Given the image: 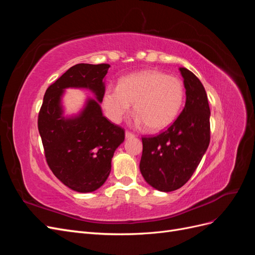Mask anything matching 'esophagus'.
Returning <instances> with one entry per match:
<instances>
[{"mask_svg": "<svg viewBox=\"0 0 255 255\" xmlns=\"http://www.w3.org/2000/svg\"><path fill=\"white\" fill-rule=\"evenodd\" d=\"M134 137H135V135L133 133H130V132H128V130H127V132H126L127 139H129V138H134Z\"/></svg>", "mask_w": 255, "mask_h": 255, "instance_id": "1", "label": "esophagus"}]
</instances>
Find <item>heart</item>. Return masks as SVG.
Returning a JSON list of instances; mask_svg holds the SVG:
<instances>
[{
	"instance_id": "b5f03b06",
	"label": "heart",
	"mask_w": 255,
	"mask_h": 255,
	"mask_svg": "<svg viewBox=\"0 0 255 255\" xmlns=\"http://www.w3.org/2000/svg\"><path fill=\"white\" fill-rule=\"evenodd\" d=\"M185 102L183 82L157 70H143L120 79L118 87L109 86L102 104L107 117L119 123L134 104L138 125L158 132L170 127Z\"/></svg>"
}]
</instances>
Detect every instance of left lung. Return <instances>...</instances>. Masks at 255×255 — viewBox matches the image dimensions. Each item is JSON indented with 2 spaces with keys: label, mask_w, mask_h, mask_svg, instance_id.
Listing matches in <instances>:
<instances>
[{
  "label": "left lung",
  "mask_w": 255,
  "mask_h": 255,
  "mask_svg": "<svg viewBox=\"0 0 255 255\" xmlns=\"http://www.w3.org/2000/svg\"><path fill=\"white\" fill-rule=\"evenodd\" d=\"M186 103L177 119L163 133L142 137L140 172L150 186L169 192L181 188L205 154L211 139V111L202 83L180 68Z\"/></svg>",
  "instance_id": "1"
}]
</instances>
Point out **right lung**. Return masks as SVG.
<instances>
[{
  "instance_id": "obj_1",
  "label": "right lung",
  "mask_w": 255,
  "mask_h": 255,
  "mask_svg": "<svg viewBox=\"0 0 255 255\" xmlns=\"http://www.w3.org/2000/svg\"><path fill=\"white\" fill-rule=\"evenodd\" d=\"M109 64H78L47 89L38 116V129L47 163L57 179L78 192L100 188L109 177L116 149L125 130L107 120L100 103L105 91ZM67 88H85L95 95L71 118L63 116L61 99Z\"/></svg>"
}]
</instances>
